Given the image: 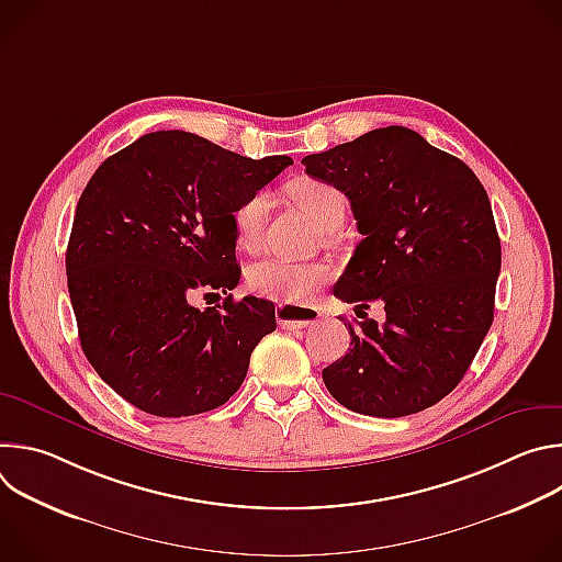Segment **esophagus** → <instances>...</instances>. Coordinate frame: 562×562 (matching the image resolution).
<instances>
[{"label": "esophagus", "instance_id": "esophagus-1", "mask_svg": "<svg viewBox=\"0 0 562 562\" xmlns=\"http://www.w3.org/2000/svg\"><path fill=\"white\" fill-rule=\"evenodd\" d=\"M276 315H278V325L282 329H304L319 323V317H323L313 306H289V304H280Z\"/></svg>", "mask_w": 562, "mask_h": 562}]
</instances>
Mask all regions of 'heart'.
<instances>
[{
	"mask_svg": "<svg viewBox=\"0 0 562 562\" xmlns=\"http://www.w3.org/2000/svg\"><path fill=\"white\" fill-rule=\"evenodd\" d=\"M286 195L291 202L311 217L317 228H331L342 224L347 213L345 195L329 182L297 178L286 184ZM269 213V193L256 191L233 213V224L237 243L254 251L260 245L262 226ZM331 278V269L323 262H289L280 258H267L247 269L249 289L265 297L289 306H300L319 286H325Z\"/></svg>",
	"mask_w": 562,
	"mask_h": 562,
	"instance_id": "heart-1",
	"label": "heart"
}]
</instances>
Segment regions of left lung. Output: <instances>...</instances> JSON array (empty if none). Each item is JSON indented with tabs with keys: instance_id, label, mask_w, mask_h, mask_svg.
<instances>
[{
	"instance_id": "8db88e82",
	"label": "left lung",
	"mask_w": 562,
	"mask_h": 562,
	"mask_svg": "<svg viewBox=\"0 0 562 562\" xmlns=\"http://www.w3.org/2000/svg\"><path fill=\"white\" fill-rule=\"evenodd\" d=\"M302 165L349 198L362 233L334 295L360 308L382 300L386 313L382 325H349V353L323 371L329 393L375 418L436 405L494 323L501 237L485 187L405 126L369 131Z\"/></svg>"
}]
</instances>
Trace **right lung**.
Returning a JSON list of instances; mask_svg holds the SVG:
<instances>
[{"mask_svg": "<svg viewBox=\"0 0 562 562\" xmlns=\"http://www.w3.org/2000/svg\"><path fill=\"white\" fill-rule=\"evenodd\" d=\"M289 165L155 131L89 180L68 239V293L89 362L133 407L195 416L245 382L254 349L276 331L273 304L226 295L200 311L191 297L237 286L233 213Z\"/></svg>", "mask_w": 562, "mask_h": 562, "instance_id": "add662e5", "label": "right lung"}]
</instances>
